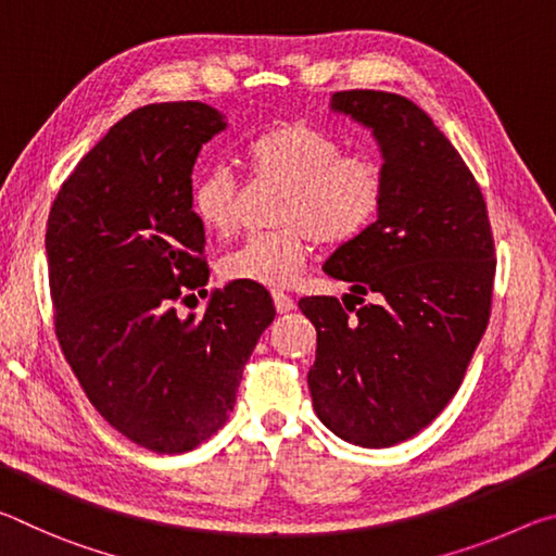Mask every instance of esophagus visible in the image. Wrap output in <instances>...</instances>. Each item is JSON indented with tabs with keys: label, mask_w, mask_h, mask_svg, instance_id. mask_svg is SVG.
<instances>
[{
	"label": "esophagus",
	"mask_w": 556,
	"mask_h": 556,
	"mask_svg": "<svg viewBox=\"0 0 556 556\" xmlns=\"http://www.w3.org/2000/svg\"><path fill=\"white\" fill-rule=\"evenodd\" d=\"M271 299H275V308L279 314H287V312H291V308H294V299L285 294V291L275 289V291H271Z\"/></svg>",
	"instance_id": "esophagus-1"
}]
</instances>
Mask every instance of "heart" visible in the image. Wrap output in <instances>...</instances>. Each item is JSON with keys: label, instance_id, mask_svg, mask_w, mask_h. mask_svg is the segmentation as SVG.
Here are the masks:
<instances>
[{"label": "heart", "instance_id": "1", "mask_svg": "<svg viewBox=\"0 0 556 556\" xmlns=\"http://www.w3.org/2000/svg\"><path fill=\"white\" fill-rule=\"evenodd\" d=\"M260 181L279 184L269 230L250 232L220 260L225 279L287 287L304 269L314 240L345 244L380 218L388 201V172L380 159L343 152L326 131L289 122L269 127L248 144ZM240 178L213 164L193 181L191 208L203 228L228 235L238 225Z\"/></svg>", "mask_w": 556, "mask_h": 556}]
</instances>
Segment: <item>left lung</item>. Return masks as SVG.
Wrapping results in <instances>:
<instances>
[{
  "instance_id": "left-lung-1",
  "label": "left lung",
  "mask_w": 556,
  "mask_h": 556,
  "mask_svg": "<svg viewBox=\"0 0 556 556\" xmlns=\"http://www.w3.org/2000/svg\"><path fill=\"white\" fill-rule=\"evenodd\" d=\"M331 108L375 131L388 201L324 265L348 295L379 301H299L316 326L308 390L336 437L384 448L431 425L464 382L491 318L495 242L481 186L425 110L382 90H341Z\"/></svg>"
}]
</instances>
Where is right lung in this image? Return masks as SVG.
<instances>
[{"label":"right lung","instance_id":"add662e5","mask_svg":"<svg viewBox=\"0 0 556 556\" xmlns=\"http://www.w3.org/2000/svg\"><path fill=\"white\" fill-rule=\"evenodd\" d=\"M223 129L205 102L129 112L65 178L46 225L65 361L110 427L156 454H184L225 425L244 363L275 321L269 291L252 281L215 289L203 318L176 314L195 291L208 294L191 174Z\"/></svg>","mask_w":556,"mask_h":556}]
</instances>
